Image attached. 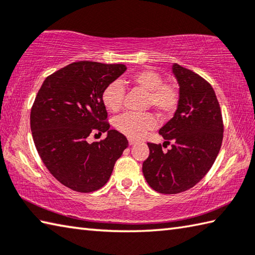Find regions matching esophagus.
Masks as SVG:
<instances>
[{
  "label": "esophagus",
  "mask_w": 255,
  "mask_h": 255,
  "mask_svg": "<svg viewBox=\"0 0 255 255\" xmlns=\"http://www.w3.org/2000/svg\"><path fill=\"white\" fill-rule=\"evenodd\" d=\"M128 141H129V145H130V146H132V145H135V143H136V141H135V140H133V139H131V138H129V139H128Z\"/></svg>",
  "instance_id": "obj_1"
}]
</instances>
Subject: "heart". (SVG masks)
Wrapping results in <instances>:
<instances>
[{
  "instance_id": "1",
  "label": "heart",
  "mask_w": 255,
  "mask_h": 255,
  "mask_svg": "<svg viewBox=\"0 0 255 255\" xmlns=\"http://www.w3.org/2000/svg\"><path fill=\"white\" fill-rule=\"evenodd\" d=\"M129 82L147 92V106H151L163 117L172 115L178 106V90L172 83L164 82L158 72L149 69L140 70L130 77ZM125 89L119 81L109 83L101 94L106 109L117 113L122 108ZM114 126L119 132L129 138L141 137L147 130L155 128L156 119L149 113L124 114L114 120Z\"/></svg>"
}]
</instances>
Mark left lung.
<instances>
[{"label":"left lung","mask_w":255,"mask_h":255,"mask_svg":"<svg viewBox=\"0 0 255 255\" xmlns=\"http://www.w3.org/2000/svg\"><path fill=\"white\" fill-rule=\"evenodd\" d=\"M172 71L179 86L178 106L159 135L173 145L164 152L161 145L148 142L149 156L142 163L148 185L161 194L185 192L204 177L219 155L224 129L210 83L177 63Z\"/></svg>","instance_id":"left-lung-1"}]
</instances>
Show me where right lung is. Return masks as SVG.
Instances as JSON below:
<instances>
[{"mask_svg":"<svg viewBox=\"0 0 255 255\" xmlns=\"http://www.w3.org/2000/svg\"><path fill=\"white\" fill-rule=\"evenodd\" d=\"M126 69L125 64L73 62L49 76L35 97L30 123L36 150L49 172L73 191L103 187L128 147L123 133L109 129L101 101L106 86ZM96 131L108 137L89 144L86 137Z\"/></svg>","mask_w":255,"mask_h":255,"instance_id":"right-lung-1","label":"right lung"}]
</instances>
